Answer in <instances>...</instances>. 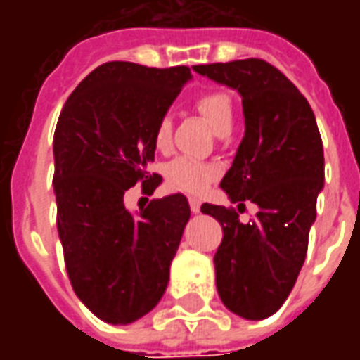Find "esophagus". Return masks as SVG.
<instances>
[{"mask_svg": "<svg viewBox=\"0 0 360 360\" xmlns=\"http://www.w3.org/2000/svg\"><path fill=\"white\" fill-rule=\"evenodd\" d=\"M188 204H191V212H193V214H198V212H200V200H198V198H195V196H191V198H188Z\"/></svg>", "mask_w": 360, "mask_h": 360, "instance_id": "1", "label": "esophagus"}]
</instances>
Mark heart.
I'll return each instance as SVG.
<instances>
[{"label": "heart", "instance_id": "1", "mask_svg": "<svg viewBox=\"0 0 360 360\" xmlns=\"http://www.w3.org/2000/svg\"><path fill=\"white\" fill-rule=\"evenodd\" d=\"M196 110L202 113V117L208 121V125L214 131H226L231 129L233 123V103L226 92L210 90L196 98ZM154 144L156 148L167 150L172 144V121L169 117H162L158 121L154 131ZM169 187L179 188L185 193H202L208 188L212 181L218 177V167L214 164L198 162L193 158L181 156L175 158L172 164L167 165L165 172Z\"/></svg>", "mask_w": 360, "mask_h": 360}]
</instances>
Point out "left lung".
I'll return each instance as SVG.
<instances>
[{"label":"left lung","instance_id":"obj_1","mask_svg":"<svg viewBox=\"0 0 360 360\" xmlns=\"http://www.w3.org/2000/svg\"><path fill=\"white\" fill-rule=\"evenodd\" d=\"M193 69L243 98L245 136L219 187L231 202L257 204V216L243 224L226 206L206 202L200 210L224 229L214 257L219 299L237 316L262 320L285 302L307 257L324 187L316 117L293 82L264 59Z\"/></svg>","mask_w":360,"mask_h":360}]
</instances>
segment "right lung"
<instances>
[{
    "label": "right lung",
    "instance_id": "add662e5",
    "mask_svg": "<svg viewBox=\"0 0 360 360\" xmlns=\"http://www.w3.org/2000/svg\"><path fill=\"white\" fill-rule=\"evenodd\" d=\"M193 79L185 65L154 69L110 61L73 90L53 134V193L58 233L75 293L108 324H131L156 307L169 281L191 208L185 196L125 208V193L150 173L154 131L181 89Z\"/></svg>",
    "mask_w": 360,
    "mask_h": 360
}]
</instances>
